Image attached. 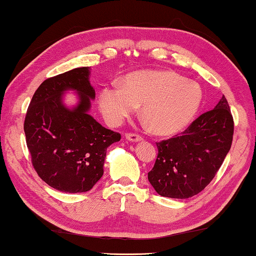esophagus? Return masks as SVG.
I'll return each mask as SVG.
<instances>
[{
  "label": "esophagus",
  "instance_id": "esophagus-1",
  "mask_svg": "<svg viewBox=\"0 0 256 256\" xmlns=\"http://www.w3.org/2000/svg\"><path fill=\"white\" fill-rule=\"evenodd\" d=\"M125 138L128 140H131V142H142L143 140V138L140 136V135L133 134V133H128L125 135Z\"/></svg>",
  "mask_w": 256,
  "mask_h": 256
}]
</instances>
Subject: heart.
<instances>
[{
    "mask_svg": "<svg viewBox=\"0 0 256 256\" xmlns=\"http://www.w3.org/2000/svg\"><path fill=\"white\" fill-rule=\"evenodd\" d=\"M204 99L201 86L174 72L142 70L128 74L122 86H103L99 108L110 125H120L142 106L143 116L153 132H182L197 116Z\"/></svg>",
    "mask_w": 256,
    "mask_h": 256,
    "instance_id": "obj_1",
    "label": "heart"
}]
</instances>
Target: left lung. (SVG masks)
I'll list each match as a JSON object with an SVG mask.
<instances>
[{
  "mask_svg": "<svg viewBox=\"0 0 256 256\" xmlns=\"http://www.w3.org/2000/svg\"><path fill=\"white\" fill-rule=\"evenodd\" d=\"M233 118L226 96L196 118L179 136L156 143L158 155L148 180L162 197L187 199L208 186L233 138Z\"/></svg>",
  "mask_w": 256,
  "mask_h": 256,
  "instance_id": "1",
  "label": "left lung"
}]
</instances>
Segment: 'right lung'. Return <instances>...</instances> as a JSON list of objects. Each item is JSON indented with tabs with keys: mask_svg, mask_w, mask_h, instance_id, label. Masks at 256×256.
Wrapping results in <instances>:
<instances>
[{
	"mask_svg": "<svg viewBox=\"0 0 256 256\" xmlns=\"http://www.w3.org/2000/svg\"><path fill=\"white\" fill-rule=\"evenodd\" d=\"M90 68L69 70L46 79L32 98L24 122L32 162L42 180L64 192H86L103 175L106 148L121 135L103 128L88 113L96 91ZM78 94L68 108L62 96Z\"/></svg>",
	"mask_w": 256,
	"mask_h": 256,
	"instance_id": "right-lung-1",
	"label": "right lung"
}]
</instances>
